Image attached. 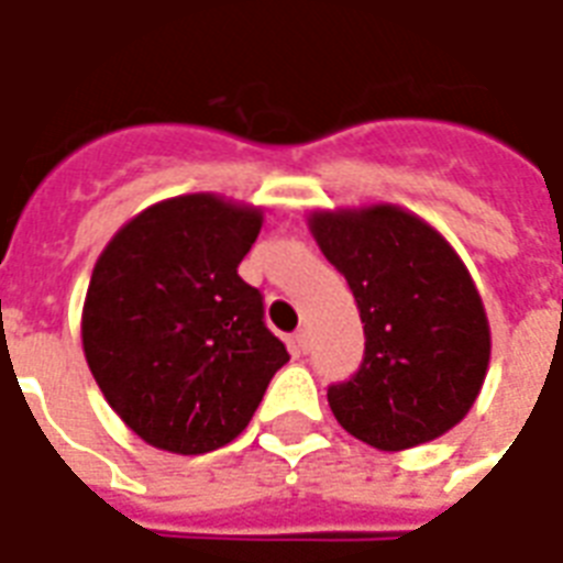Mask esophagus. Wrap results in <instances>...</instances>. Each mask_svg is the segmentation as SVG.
I'll return each instance as SVG.
<instances>
[{
  "label": "esophagus",
  "instance_id": "1",
  "mask_svg": "<svg viewBox=\"0 0 563 563\" xmlns=\"http://www.w3.org/2000/svg\"><path fill=\"white\" fill-rule=\"evenodd\" d=\"M307 338H310V334H307V329L295 331V334H292V353L295 355L307 353V346H310V341H307Z\"/></svg>",
  "mask_w": 563,
  "mask_h": 563
}]
</instances>
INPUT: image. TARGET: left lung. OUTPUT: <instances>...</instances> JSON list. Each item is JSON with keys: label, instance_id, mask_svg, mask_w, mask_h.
<instances>
[{"label": "left lung", "instance_id": "left-lung-1", "mask_svg": "<svg viewBox=\"0 0 563 563\" xmlns=\"http://www.w3.org/2000/svg\"><path fill=\"white\" fill-rule=\"evenodd\" d=\"M307 229L365 322V362L329 389L334 419L383 452L446 434L471 413L492 358L467 265L431 222L389 201L310 210Z\"/></svg>", "mask_w": 563, "mask_h": 563}]
</instances>
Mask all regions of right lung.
Masks as SVG:
<instances>
[{
    "instance_id": "add662e5",
    "label": "right lung",
    "mask_w": 563,
    "mask_h": 563,
    "mask_svg": "<svg viewBox=\"0 0 563 563\" xmlns=\"http://www.w3.org/2000/svg\"><path fill=\"white\" fill-rule=\"evenodd\" d=\"M262 208L217 192L150 205L96 258L80 341L92 377L150 446L205 455L232 443L289 353L238 277Z\"/></svg>"
}]
</instances>
